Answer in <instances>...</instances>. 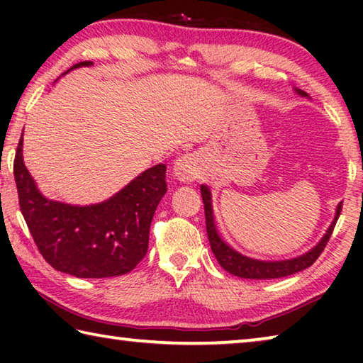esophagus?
Listing matches in <instances>:
<instances>
[{"label":"esophagus","mask_w":363,"mask_h":363,"mask_svg":"<svg viewBox=\"0 0 363 363\" xmlns=\"http://www.w3.org/2000/svg\"><path fill=\"white\" fill-rule=\"evenodd\" d=\"M173 174L177 181L184 184H190L199 179L200 168H199V158L194 153H184L182 157L176 160Z\"/></svg>","instance_id":"1"}]
</instances>
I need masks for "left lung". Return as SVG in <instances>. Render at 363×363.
I'll use <instances>...</instances> for the list:
<instances>
[{"label":"left lung","instance_id":"1","mask_svg":"<svg viewBox=\"0 0 363 363\" xmlns=\"http://www.w3.org/2000/svg\"><path fill=\"white\" fill-rule=\"evenodd\" d=\"M299 96L307 97L304 91L294 89ZM201 199H203L205 205V219H206V233L208 240L211 245L213 255L216 256L218 262L220 267L232 275H237L240 279H253V280H270V279H281L288 277V275H293L296 272H301L307 267H311L312 264L327 247V242L330 240L331 232L335 229V224L337 218H340L342 201L336 206L335 219L331 220L330 227L325 232V235L320 238L314 248H311L307 253L291 257V259H284V261H261L255 259V257H248L242 253H238L237 250H233L229 243H225L223 238H220L216 223H214V214H213V201H211V190L205 184H201Z\"/></svg>","mask_w":363,"mask_h":363}]
</instances>
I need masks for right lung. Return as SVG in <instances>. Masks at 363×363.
<instances>
[{
	"instance_id": "1",
	"label": "right lung",
	"mask_w": 363,
	"mask_h": 363,
	"mask_svg": "<svg viewBox=\"0 0 363 363\" xmlns=\"http://www.w3.org/2000/svg\"><path fill=\"white\" fill-rule=\"evenodd\" d=\"M89 65L93 62L86 60L70 70ZM22 145L23 133L14 160L19 205L46 262L78 279L131 272L147 253L153 214L168 190L167 164L145 169L101 203L79 206L41 194L23 163Z\"/></svg>"
}]
</instances>
